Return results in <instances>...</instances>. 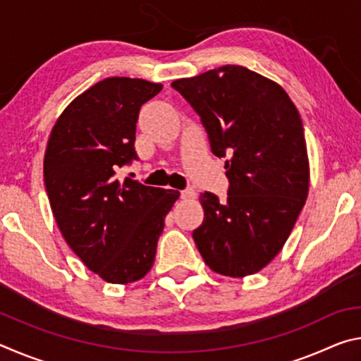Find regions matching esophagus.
<instances>
[{"instance_id":"34e87169","label":"esophagus","mask_w":361,"mask_h":361,"mask_svg":"<svg viewBox=\"0 0 361 361\" xmlns=\"http://www.w3.org/2000/svg\"><path fill=\"white\" fill-rule=\"evenodd\" d=\"M180 197L181 199H194L195 197V191L194 189H191V188H188V189H183V191H180Z\"/></svg>"}]
</instances>
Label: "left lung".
Instances as JSON below:
<instances>
[{
	"label": "left lung",
	"instance_id": "1",
	"mask_svg": "<svg viewBox=\"0 0 361 361\" xmlns=\"http://www.w3.org/2000/svg\"><path fill=\"white\" fill-rule=\"evenodd\" d=\"M172 87L200 116L229 180L224 202L200 194L204 221L192 239L212 271L252 276L282 250L307 199L301 116L277 82L239 65L176 79Z\"/></svg>",
	"mask_w": 361,
	"mask_h": 361
}]
</instances>
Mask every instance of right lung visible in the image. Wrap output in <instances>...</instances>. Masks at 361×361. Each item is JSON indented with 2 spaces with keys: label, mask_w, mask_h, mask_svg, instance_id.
Instances as JSON below:
<instances>
[{
  "label": "right lung",
  "mask_w": 361,
  "mask_h": 361,
  "mask_svg": "<svg viewBox=\"0 0 361 361\" xmlns=\"http://www.w3.org/2000/svg\"><path fill=\"white\" fill-rule=\"evenodd\" d=\"M162 90L145 79L106 78L60 114L44 154V185L60 232L90 271L109 283L143 279L156 258L166 215L180 192L119 181L137 161L143 103Z\"/></svg>",
  "instance_id": "1"
}]
</instances>
